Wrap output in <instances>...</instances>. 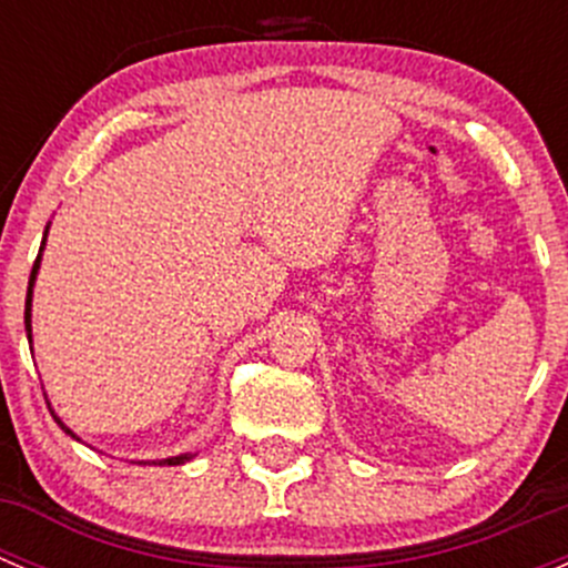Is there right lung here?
Listing matches in <instances>:
<instances>
[{"label": "right lung", "mask_w": 568, "mask_h": 568, "mask_svg": "<svg viewBox=\"0 0 568 568\" xmlns=\"http://www.w3.org/2000/svg\"><path fill=\"white\" fill-rule=\"evenodd\" d=\"M38 266H40V255H38V261H36V266H32V274H30V291H27V307H24V324H27V337H30L32 341V324H30V305H32V283H36V274H38ZM51 415H54V412H51ZM54 420H57V426L62 428V432L65 434H71V437H77V434L71 432V428L65 426V423L60 420V417L54 415ZM186 459H192V454H183V456H173V459H164V462H159V464H183ZM156 464V462H153Z\"/></svg>", "instance_id": "obj_1"}]
</instances>
